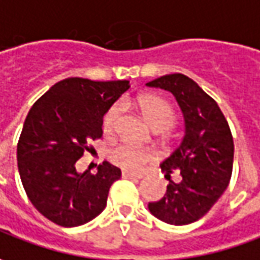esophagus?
<instances>
[{
  "instance_id": "1",
  "label": "esophagus",
  "mask_w": 260,
  "mask_h": 260,
  "mask_svg": "<svg viewBox=\"0 0 260 260\" xmlns=\"http://www.w3.org/2000/svg\"><path fill=\"white\" fill-rule=\"evenodd\" d=\"M122 177L123 179H141V173H134V172H128V170H123L122 172Z\"/></svg>"
}]
</instances>
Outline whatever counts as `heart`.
I'll return each mask as SVG.
<instances>
[{
  "instance_id": "obj_1",
  "label": "heart",
  "mask_w": 260,
  "mask_h": 260,
  "mask_svg": "<svg viewBox=\"0 0 260 260\" xmlns=\"http://www.w3.org/2000/svg\"><path fill=\"white\" fill-rule=\"evenodd\" d=\"M140 110H141L144 119L150 123L152 129H167L173 125L175 122V112L172 106L160 97L155 96H144L138 100ZM122 113V105L115 103L108 109L105 113L102 125L105 134H112ZM152 157L151 151L137 147L129 142H120L116 144L109 150V160L119 167L125 170L137 172L141 169V166L145 161H148Z\"/></svg>"
}]
</instances>
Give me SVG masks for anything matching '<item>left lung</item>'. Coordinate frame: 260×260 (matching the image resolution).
<instances>
[{"instance_id": "obj_1", "label": "left lung", "mask_w": 260, "mask_h": 260, "mask_svg": "<svg viewBox=\"0 0 260 260\" xmlns=\"http://www.w3.org/2000/svg\"><path fill=\"white\" fill-rule=\"evenodd\" d=\"M145 85L175 96L185 119L180 145L160 164L169 180L160 201L150 202L154 217L173 225L195 222L208 212L229 186L234 144L230 126L217 102L183 74H169ZM176 170L179 182L170 180Z\"/></svg>"}]
</instances>
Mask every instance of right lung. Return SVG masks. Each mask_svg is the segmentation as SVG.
I'll list each match as a JSON object with an SVG mask.
<instances>
[{"instance_id":"right-lung-1","label":"right lung","mask_w":260,"mask_h":260,"mask_svg":"<svg viewBox=\"0 0 260 260\" xmlns=\"http://www.w3.org/2000/svg\"><path fill=\"white\" fill-rule=\"evenodd\" d=\"M129 81L71 77L52 85L31 106L17 144L18 173L33 207L62 227L85 224L105 209L120 170L109 161L96 175L78 173L75 163L91 140L100 138L108 109Z\"/></svg>"}]
</instances>
